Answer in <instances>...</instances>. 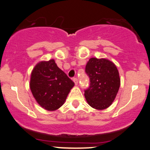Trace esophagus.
<instances>
[{
  "instance_id": "34e87169",
  "label": "esophagus",
  "mask_w": 150,
  "mask_h": 150,
  "mask_svg": "<svg viewBox=\"0 0 150 150\" xmlns=\"http://www.w3.org/2000/svg\"><path fill=\"white\" fill-rule=\"evenodd\" d=\"M73 82H75V85H77V84H78V80H77L76 77H75V78H73Z\"/></svg>"
}]
</instances>
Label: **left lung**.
Segmentation results:
<instances>
[{
  "instance_id": "1",
  "label": "left lung",
  "mask_w": 150,
  "mask_h": 150,
  "mask_svg": "<svg viewBox=\"0 0 150 150\" xmlns=\"http://www.w3.org/2000/svg\"><path fill=\"white\" fill-rule=\"evenodd\" d=\"M90 86L85 90L87 103L92 108L104 110L114 101L120 85L116 65L106 58H91L85 67Z\"/></svg>"
}]
</instances>
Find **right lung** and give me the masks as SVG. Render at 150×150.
Masks as SVG:
<instances>
[{"instance_id": "add662e5", "label": "right lung", "mask_w": 150, "mask_h": 150, "mask_svg": "<svg viewBox=\"0 0 150 150\" xmlns=\"http://www.w3.org/2000/svg\"><path fill=\"white\" fill-rule=\"evenodd\" d=\"M75 83L53 59L40 61L31 73L30 87L37 102L49 111L63 106Z\"/></svg>"}]
</instances>
